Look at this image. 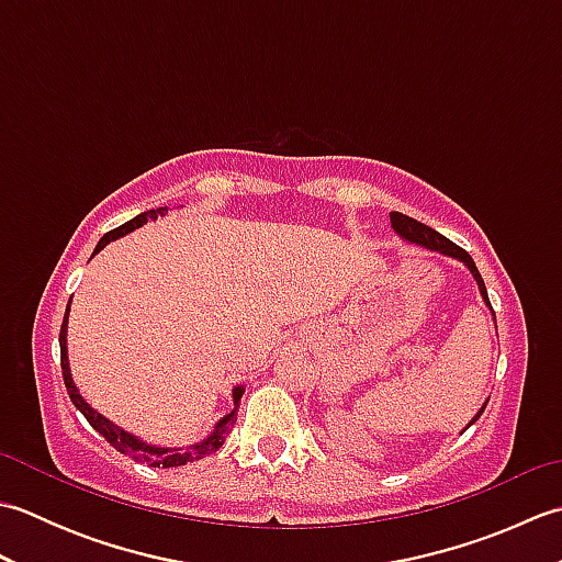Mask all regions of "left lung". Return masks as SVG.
<instances>
[{
  "mask_svg": "<svg viewBox=\"0 0 562 562\" xmlns=\"http://www.w3.org/2000/svg\"><path fill=\"white\" fill-rule=\"evenodd\" d=\"M391 229L396 232V236H401L403 241H408V244H415V246H420V248H427V250H435V254H441V256H449V258H453V260H459V262H463L465 268H469V272L473 274V280H475V284H479V292H481V296H483V302H485V306L491 308V314H493V321H495V312H493V306H491V300H487V290H485V282H483V278H481V272H479V268H475V262H473V258L465 254L463 248H459L457 244H451L447 236H441L439 232H435V229H429L427 224H423V222H417V220H413V217H408V214H401V212H391ZM495 328H497V324H495ZM487 401L491 398H485V403L481 405V411L475 413L473 417H471V423L465 425L463 429H469L475 420H479V417L483 415V411H485V405H487Z\"/></svg>",
  "mask_w": 562,
  "mask_h": 562,
  "instance_id": "obj_1",
  "label": "left lung"
}]
</instances>
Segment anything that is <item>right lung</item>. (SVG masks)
Returning a JSON list of instances; mask_svg holds the SVG:
<instances>
[{
  "mask_svg": "<svg viewBox=\"0 0 562 562\" xmlns=\"http://www.w3.org/2000/svg\"><path fill=\"white\" fill-rule=\"evenodd\" d=\"M169 212V207H159V210H149V212H142L137 214L135 220L125 222L123 226H117V229L105 234L101 241L97 244V248H93L91 258L99 254V250H103L105 246H109L111 241H115V238H121L130 232L139 229L142 224H147L151 220L157 217H164V214ZM71 302V300H69ZM67 321H69V304H67V312H65V321H63V328H59V360H63V376H65V386H67V393L71 403H75V408L87 417L89 425L97 429V432L101 437H105V441H111V447H115L121 453H125V457H130L137 463H149L154 465V469H173V465H186L190 461H198V459H205L210 457V453L217 451L222 445L226 435L232 432V427L236 423V411H238V403H241V396H244V386H234L232 389V401H234V408L226 413L224 417H220L217 425H214L212 432L205 437L195 441V445L190 447H161V445H149V441L139 439L137 435L127 432V429H123L121 425L111 423L109 417L101 415L99 411H93L91 405L83 401V396L79 393L75 379H71V369H69V357H67Z\"/></svg>",
  "mask_w": 562,
  "mask_h": 562,
  "instance_id": "1",
  "label": "right lung"
}]
</instances>
